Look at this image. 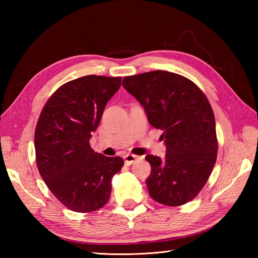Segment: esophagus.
<instances>
[{"mask_svg":"<svg viewBox=\"0 0 258 258\" xmlns=\"http://www.w3.org/2000/svg\"><path fill=\"white\" fill-rule=\"evenodd\" d=\"M138 156H135L133 154H126L124 155V162L126 165H131V164H133L136 160H138Z\"/></svg>","mask_w":258,"mask_h":258,"instance_id":"obj_1","label":"esophagus"}]
</instances>
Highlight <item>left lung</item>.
<instances>
[{
    "instance_id": "1",
    "label": "left lung",
    "mask_w": 258,
    "mask_h": 258,
    "mask_svg": "<svg viewBox=\"0 0 258 258\" xmlns=\"http://www.w3.org/2000/svg\"><path fill=\"white\" fill-rule=\"evenodd\" d=\"M124 89L140 102L150 124L162 130L165 157L146 155L153 200L183 205L204 187L215 165L217 139L213 109L199 87L182 75L152 71L126 76Z\"/></svg>"
}]
</instances>
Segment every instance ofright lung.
Instances as JSON below:
<instances>
[{
    "instance_id": "add662e5",
    "label": "right lung",
    "mask_w": 258,
    "mask_h": 258,
    "mask_svg": "<svg viewBox=\"0 0 258 258\" xmlns=\"http://www.w3.org/2000/svg\"><path fill=\"white\" fill-rule=\"evenodd\" d=\"M120 78L87 75L62 85L45 104L34 144L38 172L54 196L78 213L94 212L111 196V180L124 161L90 146L107 102Z\"/></svg>"
}]
</instances>
